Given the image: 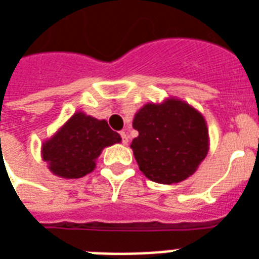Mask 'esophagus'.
Listing matches in <instances>:
<instances>
[{
	"mask_svg": "<svg viewBox=\"0 0 259 259\" xmlns=\"http://www.w3.org/2000/svg\"><path fill=\"white\" fill-rule=\"evenodd\" d=\"M120 137H122V143H123V144H127V143H129V136L126 135L124 132H120Z\"/></svg>",
	"mask_w": 259,
	"mask_h": 259,
	"instance_id": "1",
	"label": "esophagus"
}]
</instances>
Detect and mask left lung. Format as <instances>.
<instances>
[{"label":"left lung","mask_w":259,"mask_h":259,"mask_svg":"<svg viewBox=\"0 0 259 259\" xmlns=\"http://www.w3.org/2000/svg\"><path fill=\"white\" fill-rule=\"evenodd\" d=\"M133 154L145 177L159 184L180 183L195 173L208 151L204 118L184 101L147 104L136 114Z\"/></svg>","instance_id":"obj_1"}]
</instances>
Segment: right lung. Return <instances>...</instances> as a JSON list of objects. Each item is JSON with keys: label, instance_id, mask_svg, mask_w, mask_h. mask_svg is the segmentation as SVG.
Masks as SVG:
<instances>
[{"label": "right lung", "instance_id": "obj_1", "mask_svg": "<svg viewBox=\"0 0 259 259\" xmlns=\"http://www.w3.org/2000/svg\"><path fill=\"white\" fill-rule=\"evenodd\" d=\"M119 141L120 136L105 120L78 112L42 145V158L53 174L81 178L93 171L101 149Z\"/></svg>", "mask_w": 259, "mask_h": 259}]
</instances>
